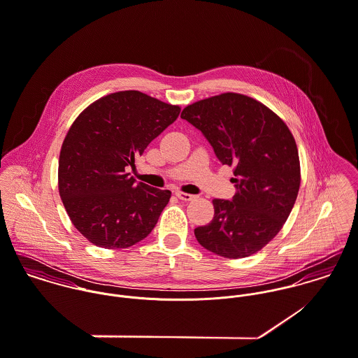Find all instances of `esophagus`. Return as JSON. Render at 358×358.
Wrapping results in <instances>:
<instances>
[{
    "label": "esophagus",
    "mask_w": 358,
    "mask_h": 358,
    "mask_svg": "<svg viewBox=\"0 0 358 358\" xmlns=\"http://www.w3.org/2000/svg\"><path fill=\"white\" fill-rule=\"evenodd\" d=\"M176 196L180 199V200H184V201H189V200H194V199H195L194 195H189V194H185V192H181V191H177V192H176Z\"/></svg>",
    "instance_id": "1"
}]
</instances>
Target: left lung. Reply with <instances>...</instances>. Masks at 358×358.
I'll use <instances>...</instances> for the list:
<instances>
[{
    "instance_id": "left-lung-1",
    "label": "left lung",
    "mask_w": 358,
    "mask_h": 358,
    "mask_svg": "<svg viewBox=\"0 0 358 358\" xmlns=\"http://www.w3.org/2000/svg\"><path fill=\"white\" fill-rule=\"evenodd\" d=\"M181 118L199 129L222 164L234 166L232 200L214 199V217L195 236L206 250L244 258L258 252L287 221L301 185L295 138L262 103L222 93L187 106Z\"/></svg>"
}]
</instances>
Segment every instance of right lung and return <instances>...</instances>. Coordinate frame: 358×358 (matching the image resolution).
<instances>
[{
  "label": "right lung",
  "instance_id": "obj_1",
  "mask_svg": "<svg viewBox=\"0 0 358 358\" xmlns=\"http://www.w3.org/2000/svg\"><path fill=\"white\" fill-rule=\"evenodd\" d=\"M181 108L138 90L107 94L74 120L59 158V194L80 235L127 248L155 228L171 192L136 182L127 166L178 118Z\"/></svg>",
  "mask_w": 358,
  "mask_h": 358
}]
</instances>
